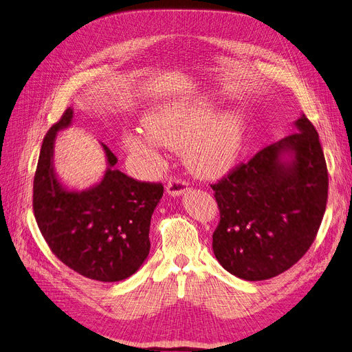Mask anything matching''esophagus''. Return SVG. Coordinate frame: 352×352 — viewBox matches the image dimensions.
Segmentation results:
<instances>
[{
    "label": "esophagus",
    "instance_id": "esophagus-1",
    "mask_svg": "<svg viewBox=\"0 0 352 352\" xmlns=\"http://www.w3.org/2000/svg\"><path fill=\"white\" fill-rule=\"evenodd\" d=\"M166 188H167V194L172 195V197L182 195L189 189L186 182H184L182 179H176V177L175 179H170L168 182H167Z\"/></svg>",
    "mask_w": 352,
    "mask_h": 352
}]
</instances>
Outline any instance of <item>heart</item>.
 <instances>
[{
	"label": "heart",
	"mask_w": 352,
	"mask_h": 352,
	"mask_svg": "<svg viewBox=\"0 0 352 352\" xmlns=\"http://www.w3.org/2000/svg\"><path fill=\"white\" fill-rule=\"evenodd\" d=\"M145 135L130 133L124 145L130 153L160 163L158 145L182 151L186 167L199 177H219L235 166L247 131L239 109L217 113L210 100H176L149 111L144 117Z\"/></svg>",
	"instance_id": "obj_1"
}]
</instances>
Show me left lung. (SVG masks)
<instances>
[{"mask_svg": "<svg viewBox=\"0 0 352 352\" xmlns=\"http://www.w3.org/2000/svg\"><path fill=\"white\" fill-rule=\"evenodd\" d=\"M294 127L212 185L221 212L213 252L239 278L287 271L308 252L324 216L329 176L318 133L305 116Z\"/></svg>", "mask_w": 352, "mask_h": 352, "instance_id": "8db88e82", "label": "left lung"}]
</instances>
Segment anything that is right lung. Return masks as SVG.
Masks as SVG:
<instances>
[{
    "label": "right lung",
    "instance_id": "obj_1",
    "mask_svg": "<svg viewBox=\"0 0 352 352\" xmlns=\"http://www.w3.org/2000/svg\"><path fill=\"white\" fill-rule=\"evenodd\" d=\"M72 118L68 108L43 140L34 177L35 219L66 267L98 281L126 280L148 258L151 217L164 188L120 172L117 157L103 144L108 167L100 182L82 191L63 186L53 166L54 142Z\"/></svg>",
    "mask_w": 352,
    "mask_h": 352
}]
</instances>
